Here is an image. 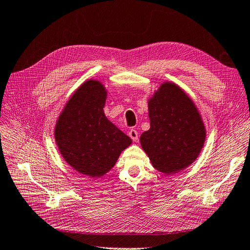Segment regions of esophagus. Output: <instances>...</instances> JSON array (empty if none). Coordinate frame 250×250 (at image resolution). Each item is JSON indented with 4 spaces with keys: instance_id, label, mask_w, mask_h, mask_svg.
<instances>
[{
    "instance_id": "34e87169",
    "label": "esophagus",
    "mask_w": 250,
    "mask_h": 250,
    "mask_svg": "<svg viewBox=\"0 0 250 250\" xmlns=\"http://www.w3.org/2000/svg\"><path fill=\"white\" fill-rule=\"evenodd\" d=\"M129 136L132 138L133 141H137L138 140V132L136 130H131L129 132Z\"/></svg>"
}]
</instances>
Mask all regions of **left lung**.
<instances>
[{
  "label": "left lung",
  "instance_id": "1",
  "mask_svg": "<svg viewBox=\"0 0 250 250\" xmlns=\"http://www.w3.org/2000/svg\"><path fill=\"white\" fill-rule=\"evenodd\" d=\"M151 127L140 144L153 167L175 174L190 166L203 147L206 131L195 104L173 83H165L148 101Z\"/></svg>",
  "mask_w": 250,
  "mask_h": 250
}]
</instances>
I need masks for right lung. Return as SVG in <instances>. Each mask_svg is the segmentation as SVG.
I'll return each mask as SVG.
<instances>
[{
    "label": "right lung",
    "mask_w": 250,
    "mask_h": 250,
    "mask_svg": "<svg viewBox=\"0 0 250 250\" xmlns=\"http://www.w3.org/2000/svg\"><path fill=\"white\" fill-rule=\"evenodd\" d=\"M106 91L89 80L69 99L55 125L54 137L63 159L78 173L101 177L115 166L131 138L105 117Z\"/></svg>",
    "instance_id": "1"
}]
</instances>
